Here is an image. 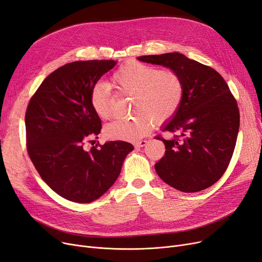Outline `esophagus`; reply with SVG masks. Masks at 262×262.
Here are the masks:
<instances>
[{
  "label": "esophagus",
  "instance_id": "1",
  "mask_svg": "<svg viewBox=\"0 0 262 262\" xmlns=\"http://www.w3.org/2000/svg\"><path fill=\"white\" fill-rule=\"evenodd\" d=\"M146 143H147V141H146V140H140V141L135 142V143H134V145H135V147H142V146L146 145Z\"/></svg>",
  "mask_w": 262,
  "mask_h": 262
}]
</instances>
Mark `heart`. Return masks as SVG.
I'll use <instances>...</instances> for the list:
<instances>
[{"label": "heart", "mask_w": 262, "mask_h": 262, "mask_svg": "<svg viewBox=\"0 0 262 262\" xmlns=\"http://www.w3.org/2000/svg\"><path fill=\"white\" fill-rule=\"evenodd\" d=\"M111 84L119 95L133 96L130 119L116 120L105 127L111 140H138L149 133L154 121L163 123L173 118L184 98L185 88L181 75L173 70L128 61L112 74ZM115 94L111 86L97 82L91 91L90 104L101 120L112 116Z\"/></svg>", "instance_id": "b5f03b06"}]
</instances>
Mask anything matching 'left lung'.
<instances>
[{"label":"left lung","mask_w":262,"mask_h":262,"mask_svg":"<svg viewBox=\"0 0 262 262\" xmlns=\"http://www.w3.org/2000/svg\"><path fill=\"white\" fill-rule=\"evenodd\" d=\"M139 61L169 67L183 79L182 105L163 130L165 156L155 164L161 179L184 192L203 190L217 182L232 157L240 127V111L224 78L212 67L179 52L139 56Z\"/></svg>","instance_id":"8db88e82"}]
</instances>
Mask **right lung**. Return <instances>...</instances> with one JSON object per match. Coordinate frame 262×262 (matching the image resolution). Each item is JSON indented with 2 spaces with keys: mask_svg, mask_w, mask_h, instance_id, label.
<instances>
[{
  "mask_svg": "<svg viewBox=\"0 0 262 262\" xmlns=\"http://www.w3.org/2000/svg\"><path fill=\"white\" fill-rule=\"evenodd\" d=\"M116 64L113 60L65 64L45 79L28 105L29 156L41 179L67 200L89 203L103 196L134 150L133 144L120 140L83 149L101 129L91 108V91Z\"/></svg>",
  "mask_w": 262,
  "mask_h": 262,
  "instance_id": "1",
  "label": "right lung"
}]
</instances>
